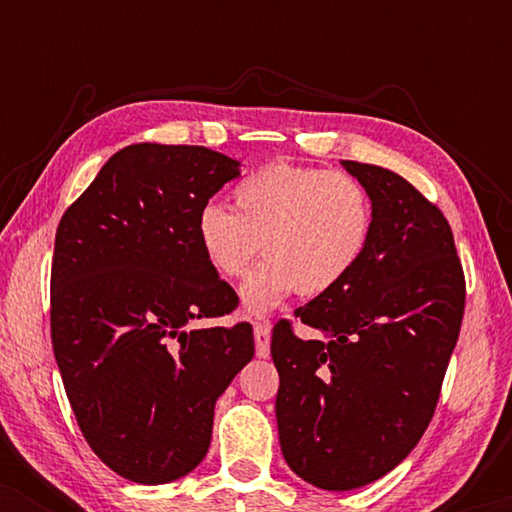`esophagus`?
Wrapping results in <instances>:
<instances>
[{
  "label": "esophagus",
  "instance_id": "obj_1",
  "mask_svg": "<svg viewBox=\"0 0 512 512\" xmlns=\"http://www.w3.org/2000/svg\"><path fill=\"white\" fill-rule=\"evenodd\" d=\"M254 340H256V356L258 359H268L270 356V324H256L254 326Z\"/></svg>",
  "mask_w": 512,
  "mask_h": 512
}]
</instances>
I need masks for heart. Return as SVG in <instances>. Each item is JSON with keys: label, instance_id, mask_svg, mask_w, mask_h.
Masks as SVG:
<instances>
[{"label": "heart", "instance_id": "b5f03b06", "mask_svg": "<svg viewBox=\"0 0 512 512\" xmlns=\"http://www.w3.org/2000/svg\"><path fill=\"white\" fill-rule=\"evenodd\" d=\"M235 212L207 202L195 235L207 263L237 279L261 254L268 261L240 289L242 310L263 317L300 291L319 296L352 275L373 235V202L359 179L340 170L270 163L233 191Z\"/></svg>", "mask_w": 512, "mask_h": 512}]
</instances>
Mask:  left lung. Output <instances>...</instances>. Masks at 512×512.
<instances>
[{"label": "left lung", "mask_w": 512, "mask_h": 512, "mask_svg": "<svg viewBox=\"0 0 512 512\" xmlns=\"http://www.w3.org/2000/svg\"><path fill=\"white\" fill-rule=\"evenodd\" d=\"M373 202L361 263L335 289L272 328L277 426L286 464L314 487L347 492L380 480L429 426L457 345L466 279L443 212L410 181L342 160Z\"/></svg>", "instance_id": "left-lung-1"}]
</instances>
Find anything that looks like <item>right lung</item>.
<instances>
[{"instance_id":"add662e5","label":"right lung","mask_w":512,"mask_h":512,"mask_svg":"<svg viewBox=\"0 0 512 512\" xmlns=\"http://www.w3.org/2000/svg\"><path fill=\"white\" fill-rule=\"evenodd\" d=\"M240 163L205 146L132 144L62 214L51 340L83 438L142 485L191 473L214 403L254 356V331L188 328L240 303L202 254L195 219Z\"/></svg>"}]
</instances>
